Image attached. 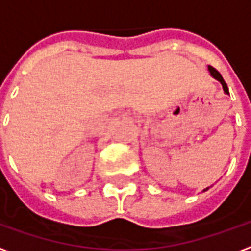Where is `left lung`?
Wrapping results in <instances>:
<instances>
[{"label": "left lung", "instance_id": "8db88e82", "mask_svg": "<svg viewBox=\"0 0 251 251\" xmlns=\"http://www.w3.org/2000/svg\"><path fill=\"white\" fill-rule=\"evenodd\" d=\"M208 70H210L211 75H212V76L215 77V79H218V80H219V82L222 83V86H223V90H225V93L228 94V87H227L226 82L223 80V77H222V75H221V74H219V71H218V70H215L214 67H208ZM208 188H210V187H208ZM208 188L203 189V191H207V189H208Z\"/></svg>", "mask_w": 251, "mask_h": 251}]
</instances>
